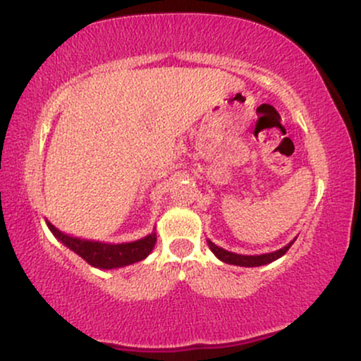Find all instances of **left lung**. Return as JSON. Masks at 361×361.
I'll return each mask as SVG.
<instances>
[{
	"mask_svg": "<svg viewBox=\"0 0 361 361\" xmlns=\"http://www.w3.org/2000/svg\"><path fill=\"white\" fill-rule=\"evenodd\" d=\"M293 241H295V239H293ZM293 241L288 243L287 246H283L279 251L267 252V255H258V256L235 255V252L226 251V250H222V247L215 246L212 241H207V243H209V247H210V250H212L214 255L217 256V258L221 259V261H224V263L235 264V267H261V264H268V263H271V261L281 258V256H283L285 252L290 250V246H292Z\"/></svg>",
	"mask_w": 361,
	"mask_h": 361,
	"instance_id": "1",
	"label": "left lung"
}]
</instances>
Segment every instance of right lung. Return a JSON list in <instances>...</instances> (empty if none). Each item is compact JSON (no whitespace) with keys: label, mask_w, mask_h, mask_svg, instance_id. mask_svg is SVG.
<instances>
[{"label":"right lung","mask_w":361,"mask_h":361,"mask_svg":"<svg viewBox=\"0 0 361 361\" xmlns=\"http://www.w3.org/2000/svg\"><path fill=\"white\" fill-rule=\"evenodd\" d=\"M47 226L62 244H66L69 250H73L78 256H81L91 267L102 268V270H111V268H120L132 263H137V261L146 258L156 244V233L149 234L146 238L134 243L109 244L71 238V235L56 229L51 222H47Z\"/></svg>","instance_id":"obj_1"}]
</instances>
